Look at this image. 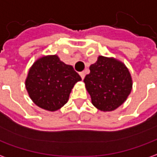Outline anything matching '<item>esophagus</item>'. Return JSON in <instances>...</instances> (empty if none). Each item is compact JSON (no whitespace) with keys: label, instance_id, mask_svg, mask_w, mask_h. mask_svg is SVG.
<instances>
[{"label":"esophagus","instance_id":"34e87169","mask_svg":"<svg viewBox=\"0 0 157 157\" xmlns=\"http://www.w3.org/2000/svg\"><path fill=\"white\" fill-rule=\"evenodd\" d=\"M80 75H81V77H82V80H84V78H85V72H81V73H80Z\"/></svg>","mask_w":157,"mask_h":157}]
</instances>
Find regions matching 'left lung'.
Wrapping results in <instances>:
<instances>
[{"label":"left lung","mask_w":157,"mask_h":157,"mask_svg":"<svg viewBox=\"0 0 157 157\" xmlns=\"http://www.w3.org/2000/svg\"><path fill=\"white\" fill-rule=\"evenodd\" d=\"M89 69L84 82L92 105L102 112H111L120 107L133 87L131 74L124 63L99 55Z\"/></svg>","instance_id":"left-lung-1"}]
</instances>
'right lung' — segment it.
Returning <instances> with one entry per match:
<instances>
[{"mask_svg":"<svg viewBox=\"0 0 157 157\" xmlns=\"http://www.w3.org/2000/svg\"><path fill=\"white\" fill-rule=\"evenodd\" d=\"M80 81L73 66L61 61L58 55H42L29 69L25 86L34 104L55 112L68 102L72 88Z\"/></svg>","mask_w":157,"mask_h":157,"instance_id":"obj_1","label":"right lung"}]
</instances>
